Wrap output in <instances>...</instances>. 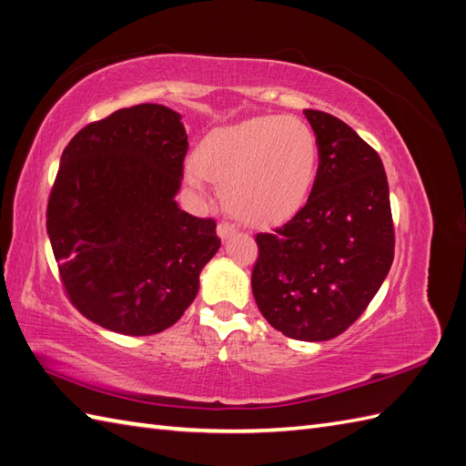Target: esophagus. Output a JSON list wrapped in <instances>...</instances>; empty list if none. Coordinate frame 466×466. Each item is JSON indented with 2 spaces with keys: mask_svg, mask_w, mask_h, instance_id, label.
I'll return each instance as SVG.
<instances>
[{
  "mask_svg": "<svg viewBox=\"0 0 466 466\" xmlns=\"http://www.w3.org/2000/svg\"><path fill=\"white\" fill-rule=\"evenodd\" d=\"M216 232H218V238L224 242V240H228V238H232L236 234V226L230 224V222H220L218 228H216Z\"/></svg>",
  "mask_w": 466,
  "mask_h": 466,
  "instance_id": "obj_1",
  "label": "esophagus"
}]
</instances>
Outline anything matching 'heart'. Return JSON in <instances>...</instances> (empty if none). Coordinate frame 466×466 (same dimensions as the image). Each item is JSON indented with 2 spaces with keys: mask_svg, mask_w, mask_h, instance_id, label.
<instances>
[{
  "mask_svg": "<svg viewBox=\"0 0 466 466\" xmlns=\"http://www.w3.org/2000/svg\"><path fill=\"white\" fill-rule=\"evenodd\" d=\"M318 137L291 115H262L204 137L190 180L222 187L224 207L252 226L282 224L304 208L316 184Z\"/></svg>",
  "mask_w": 466,
  "mask_h": 466,
  "instance_id": "heart-1",
  "label": "heart"
}]
</instances>
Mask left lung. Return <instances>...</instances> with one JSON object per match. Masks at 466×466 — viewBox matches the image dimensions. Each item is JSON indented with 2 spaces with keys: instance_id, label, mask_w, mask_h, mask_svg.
I'll return each mask as SVG.
<instances>
[{
  "instance_id": "obj_1",
  "label": "left lung",
  "mask_w": 466,
  "mask_h": 466,
  "mask_svg": "<svg viewBox=\"0 0 466 466\" xmlns=\"http://www.w3.org/2000/svg\"><path fill=\"white\" fill-rule=\"evenodd\" d=\"M319 165L306 207L274 234H258L256 304L291 339L338 338L361 316L393 264L395 230L380 155L350 125L304 111Z\"/></svg>"
}]
</instances>
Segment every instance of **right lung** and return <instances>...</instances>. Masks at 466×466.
Here are the masks:
<instances>
[{
  "mask_svg": "<svg viewBox=\"0 0 466 466\" xmlns=\"http://www.w3.org/2000/svg\"><path fill=\"white\" fill-rule=\"evenodd\" d=\"M187 150L180 115L155 103L118 109L65 147L47 234L67 298L96 326L160 333L197 298L220 238L175 200Z\"/></svg>",
  "mask_w": 466,
  "mask_h": 466,
  "instance_id": "obj_1",
  "label": "right lung"
}]
</instances>
